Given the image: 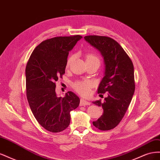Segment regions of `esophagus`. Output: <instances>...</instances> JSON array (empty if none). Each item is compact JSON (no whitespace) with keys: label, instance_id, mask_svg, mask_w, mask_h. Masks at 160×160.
<instances>
[{"label":"esophagus","instance_id":"esophagus-1","mask_svg":"<svg viewBox=\"0 0 160 160\" xmlns=\"http://www.w3.org/2000/svg\"><path fill=\"white\" fill-rule=\"evenodd\" d=\"M91 104L89 101H87L83 99H81L80 101V105L81 106H85V105H89Z\"/></svg>","mask_w":160,"mask_h":160}]
</instances>
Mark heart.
Returning a JSON list of instances; mask_svg holds the SVG:
<instances>
[{
    "mask_svg": "<svg viewBox=\"0 0 160 160\" xmlns=\"http://www.w3.org/2000/svg\"><path fill=\"white\" fill-rule=\"evenodd\" d=\"M73 56H71L68 58L67 61V67H68L72 61L73 60ZM86 61H99V57L93 54H88L85 57ZM72 88L75 89V91L79 93L80 95L84 97H88L90 94L91 89L92 88V83L90 81L85 80V81H77L72 84Z\"/></svg>",
    "mask_w": 160,
    "mask_h": 160,
    "instance_id": "b5f03b06",
    "label": "heart"
}]
</instances>
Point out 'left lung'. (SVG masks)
Returning <instances> with one entry per match:
<instances>
[{
	"mask_svg": "<svg viewBox=\"0 0 160 160\" xmlns=\"http://www.w3.org/2000/svg\"><path fill=\"white\" fill-rule=\"evenodd\" d=\"M85 39L98 49L103 57L105 76L101 80L98 93H107L108 97L95 101L94 104L102 107L103 113L94 126L101 131L115 128L122 120L132 99L135 91L134 68L128 55L119 43L106 36L89 35Z\"/></svg>",
	"mask_w": 160,
	"mask_h": 160,
	"instance_id": "8db88e82",
	"label": "left lung"
}]
</instances>
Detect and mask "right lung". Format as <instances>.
Masks as SVG:
<instances>
[{
  "instance_id": "obj_1",
  "label": "right lung",
  "mask_w": 160,
  "mask_h": 160,
  "mask_svg": "<svg viewBox=\"0 0 160 160\" xmlns=\"http://www.w3.org/2000/svg\"><path fill=\"white\" fill-rule=\"evenodd\" d=\"M82 37H57L41 42L30 56L25 69L26 93L28 104L42 128L58 133L68 128L70 112L80 99L68 91L64 98L55 93L56 81L65 74L69 51Z\"/></svg>"
}]
</instances>
